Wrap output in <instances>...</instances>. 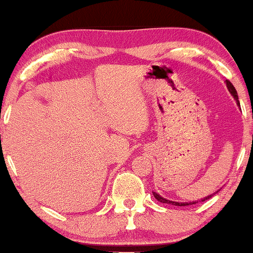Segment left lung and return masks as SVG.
Returning a JSON list of instances; mask_svg holds the SVG:
<instances>
[{
  "instance_id": "8db88e82",
  "label": "left lung",
  "mask_w": 253,
  "mask_h": 253,
  "mask_svg": "<svg viewBox=\"0 0 253 253\" xmlns=\"http://www.w3.org/2000/svg\"><path fill=\"white\" fill-rule=\"evenodd\" d=\"M225 84H227V87H228V90L230 91L231 93V95L232 96L235 97V100H236V102H237V106L239 107V101H238V95H237V90L235 89V87H234V84H232L230 81L229 80H227L225 81ZM218 192V191H217ZM216 192V193H217ZM153 193V196H155V198L158 200L159 202H162V203H167V205H173V206H179V207H183V206H191V205H195V203H198L199 201H192V202H175V201H170V200H167V199H165V198H163V196H160L158 193H156V192H152ZM215 194V193H214ZM214 194H211V195H208V196H206V198H203V199H201L200 200V202H203V201H206V200H208V199H211L212 195Z\"/></svg>"
}]
</instances>
